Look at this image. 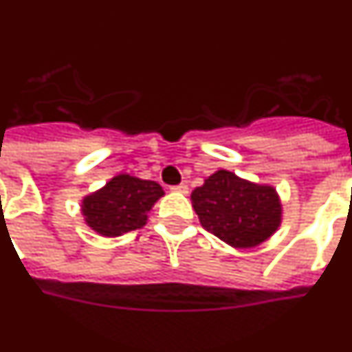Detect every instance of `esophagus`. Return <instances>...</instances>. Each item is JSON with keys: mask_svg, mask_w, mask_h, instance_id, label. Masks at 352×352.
Returning <instances> with one entry per match:
<instances>
[{"mask_svg": "<svg viewBox=\"0 0 352 352\" xmlns=\"http://www.w3.org/2000/svg\"><path fill=\"white\" fill-rule=\"evenodd\" d=\"M171 190H173V191H179V193H188V190H190V188H188V186H186L184 182H182V184L171 186Z\"/></svg>", "mask_w": 352, "mask_h": 352, "instance_id": "34e87169", "label": "esophagus"}]
</instances>
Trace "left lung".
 I'll list each match as a JSON object with an SVG mask.
<instances>
[{"mask_svg": "<svg viewBox=\"0 0 352 352\" xmlns=\"http://www.w3.org/2000/svg\"><path fill=\"white\" fill-rule=\"evenodd\" d=\"M191 200L204 229L240 249L270 238L281 221V204L274 188L252 184L226 170L195 188Z\"/></svg>", "mask_w": 352, "mask_h": 352, "instance_id": "left-lung-1", "label": "left lung"}]
</instances>
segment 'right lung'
I'll return each instance as SVG.
<instances>
[{"instance_id": "add662e5", "label": "right lung", "mask_w": 352, "mask_h": 352, "mask_svg": "<svg viewBox=\"0 0 352 352\" xmlns=\"http://www.w3.org/2000/svg\"><path fill=\"white\" fill-rule=\"evenodd\" d=\"M162 195L164 191L157 182L118 175L105 188L85 197L82 212L87 226L102 236H120L141 229L153 202Z\"/></svg>"}]
</instances>
